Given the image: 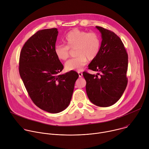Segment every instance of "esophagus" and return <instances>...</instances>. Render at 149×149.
Instances as JSON below:
<instances>
[{
    "instance_id": "34e87169",
    "label": "esophagus",
    "mask_w": 149,
    "mask_h": 149,
    "mask_svg": "<svg viewBox=\"0 0 149 149\" xmlns=\"http://www.w3.org/2000/svg\"><path fill=\"white\" fill-rule=\"evenodd\" d=\"M78 75H79V77H82V72H78Z\"/></svg>"
}]
</instances>
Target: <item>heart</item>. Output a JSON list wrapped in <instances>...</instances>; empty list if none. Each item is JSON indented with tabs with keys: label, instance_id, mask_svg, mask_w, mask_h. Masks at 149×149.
I'll return each instance as SVG.
<instances>
[{
	"label": "heart",
	"instance_id": "b5f03b06",
	"mask_svg": "<svg viewBox=\"0 0 149 149\" xmlns=\"http://www.w3.org/2000/svg\"><path fill=\"white\" fill-rule=\"evenodd\" d=\"M63 41L66 45H56L54 52L58 59L65 61L70 57V49H76L75 56L77 57L70 59L65 64V70L69 71H81L87 64L88 59L94 60L100 52L101 40L95 32L73 29L66 34Z\"/></svg>",
	"mask_w": 149,
	"mask_h": 149
}]
</instances>
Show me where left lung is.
Listing matches in <instances>:
<instances>
[{
  "mask_svg": "<svg viewBox=\"0 0 149 149\" xmlns=\"http://www.w3.org/2000/svg\"><path fill=\"white\" fill-rule=\"evenodd\" d=\"M96 28L101 33V44L97 56L90 62L88 69L100 74L93 75L84 72L83 76L91 102L99 107H107L115 104L126 88L128 55L121 39L115 33L100 26Z\"/></svg>",
  "mask_w": 149,
  "mask_h": 149,
  "instance_id": "left-lung-1",
  "label": "left lung"
}]
</instances>
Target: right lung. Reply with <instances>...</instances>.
Here are the masks:
<instances>
[{"instance_id":"obj_1","label":"right lung","mask_w":149,"mask_h":149,"mask_svg":"<svg viewBox=\"0 0 149 149\" xmlns=\"http://www.w3.org/2000/svg\"><path fill=\"white\" fill-rule=\"evenodd\" d=\"M56 28L38 31L20 51L19 71L27 92L39 109L58 113L69 105L79 75L75 71L59 74L63 68L55 54Z\"/></svg>"}]
</instances>
